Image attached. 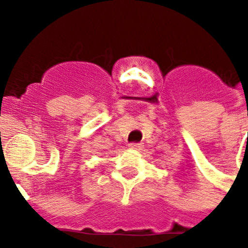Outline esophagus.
Here are the masks:
<instances>
[{
  "label": "esophagus",
  "instance_id": "esophagus-1",
  "mask_svg": "<svg viewBox=\"0 0 248 248\" xmlns=\"http://www.w3.org/2000/svg\"><path fill=\"white\" fill-rule=\"evenodd\" d=\"M128 146L130 149H133V150H140V149L143 148V144H140V143H130Z\"/></svg>",
  "mask_w": 248,
  "mask_h": 248
}]
</instances>
